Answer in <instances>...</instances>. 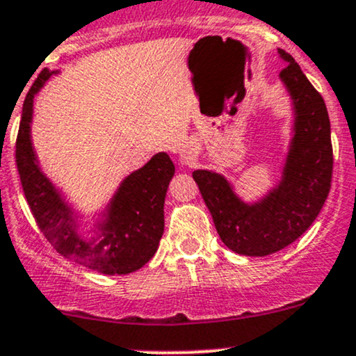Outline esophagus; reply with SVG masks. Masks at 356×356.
<instances>
[{
  "label": "esophagus",
  "mask_w": 356,
  "mask_h": 356,
  "mask_svg": "<svg viewBox=\"0 0 356 356\" xmlns=\"http://www.w3.org/2000/svg\"><path fill=\"white\" fill-rule=\"evenodd\" d=\"M196 160V155H194V152L191 150V148H186V150L181 152V162L186 163V165H191V163Z\"/></svg>",
  "instance_id": "esophagus-1"
}]
</instances>
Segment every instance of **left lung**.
Wrapping results in <instances>:
<instances>
[{"instance_id":"8db88e82","label":"left lung","mask_w":356,"mask_h":356,"mask_svg":"<svg viewBox=\"0 0 356 356\" xmlns=\"http://www.w3.org/2000/svg\"><path fill=\"white\" fill-rule=\"evenodd\" d=\"M279 54L287 62L280 79L296 111L294 138L279 186L261 201L247 204L221 174L193 172L218 235L240 255H270L298 240L318 218L331 189L333 145L326 104L294 57L282 49Z\"/></svg>"}]
</instances>
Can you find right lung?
Segmentation results:
<instances>
[{
    "instance_id": "obj_1",
    "label": "right lung",
    "mask_w": 356,
    "mask_h": 356,
    "mask_svg": "<svg viewBox=\"0 0 356 356\" xmlns=\"http://www.w3.org/2000/svg\"><path fill=\"white\" fill-rule=\"evenodd\" d=\"M49 77V70H42L25 97L15 150L19 181L35 221L58 253L91 270L108 275L138 270L155 255L163 235V201L175 172L174 163L160 152L128 175L109 202L104 220L97 222L101 240H83L72 209L42 174L30 140L33 96Z\"/></svg>"
}]
</instances>
